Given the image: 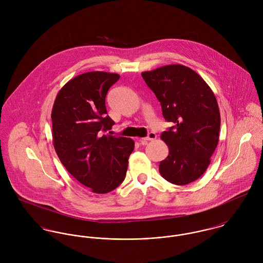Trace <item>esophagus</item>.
Instances as JSON below:
<instances>
[{
    "label": "esophagus",
    "instance_id": "obj_1",
    "mask_svg": "<svg viewBox=\"0 0 263 263\" xmlns=\"http://www.w3.org/2000/svg\"><path fill=\"white\" fill-rule=\"evenodd\" d=\"M156 138H157V135H156L155 133L151 132V133H149L148 137H146V138H143V139H140V142H149V141L156 140Z\"/></svg>",
    "mask_w": 263,
    "mask_h": 263
}]
</instances>
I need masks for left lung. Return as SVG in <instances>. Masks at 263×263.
I'll use <instances>...</instances> for the list:
<instances>
[{
	"label": "left lung",
	"mask_w": 263,
	"mask_h": 263,
	"mask_svg": "<svg viewBox=\"0 0 263 263\" xmlns=\"http://www.w3.org/2000/svg\"><path fill=\"white\" fill-rule=\"evenodd\" d=\"M142 77L161 103L164 118L174 123L161 135L169 154L160 162V174L176 185L193 182L209 167L219 143L216 96L200 76L182 65L161 67Z\"/></svg>",
	"instance_id": "1"
}]
</instances>
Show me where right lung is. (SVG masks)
<instances>
[{
  "label": "right lung",
  "instance_id": "obj_1",
  "mask_svg": "<svg viewBox=\"0 0 263 263\" xmlns=\"http://www.w3.org/2000/svg\"><path fill=\"white\" fill-rule=\"evenodd\" d=\"M119 75L89 72L70 80L51 111L53 147L65 168L94 193H107L125 178L135 148L129 138L104 135L115 123L105 97Z\"/></svg>",
  "mask_w": 263,
  "mask_h": 263
}]
</instances>
